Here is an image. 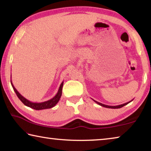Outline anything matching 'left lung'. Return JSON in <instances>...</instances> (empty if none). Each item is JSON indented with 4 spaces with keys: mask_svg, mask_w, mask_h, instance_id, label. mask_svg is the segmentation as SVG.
Instances as JSON below:
<instances>
[{
    "mask_svg": "<svg viewBox=\"0 0 151 151\" xmlns=\"http://www.w3.org/2000/svg\"><path fill=\"white\" fill-rule=\"evenodd\" d=\"M93 101H94V102H95V103H96V104H99V105H101V106L105 107V108H109V109H120V108H121V107H122V106L127 105V104H129V103H131V101H132H132H131L128 102V103H124V104H120V105H117V106H109V105H106V104H102V103H99V102H97V101H94V100H93Z\"/></svg>",
    "mask_w": 151,
    "mask_h": 151,
    "instance_id": "8db88e82",
    "label": "left lung"
}]
</instances>
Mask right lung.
<instances>
[{
  "label": "right lung",
  "instance_id": "add662e5",
  "mask_svg": "<svg viewBox=\"0 0 151 151\" xmlns=\"http://www.w3.org/2000/svg\"><path fill=\"white\" fill-rule=\"evenodd\" d=\"M11 85L13 88L14 91L15 92V93L17 94V96L19 97V99L22 103H23L24 105H26L27 106H29L30 108L33 109L35 110H42V109H50L52 108L53 106H55L56 104L58 103V102L59 101L61 95H62V90H63V82H62V83L60 84V87L58 88V91L57 92V93L56 94V95L52 98L50 100L45 101V102H42V103H33V102H31L28 100L26 98L21 95L18 91L12 84V82L11 79Z\"/></svg>",
  "mask_w": 151,
  "mask_h": 151
}]
</instances>
